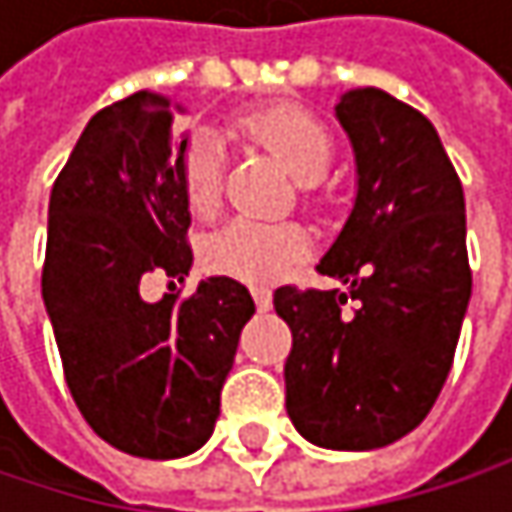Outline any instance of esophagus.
<instances>
[{"label":"esophagus","mask_w":512,"mask_h":512,"mask_svg":"<svg viewBox=\"0 0 512 512\" xmlns=\"http://www.w3.org/2000/svg\"><path fill=\"white\" fill-rule=\"evenodd\" d=\"M252 296H255V305L260 311H266L272 305V290L266 284H252Z\"/></svg>","instance_id":"esophagus-1"}]
</instances>
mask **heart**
I'll return each mask as SVG.
<instances>
[{
    "mask_svg": "<svg viewBox=\"0 0 512 512\" xmlns=\"http://www.w3.org/2000/svg\"><path fill=\"white\" fill-rule=\"evenodd\" d=\"M231 130L275 156L287 171L299 177L302 195L317 189V177L329 168L335 142L326 124L293 100H275L237 112ZM225 156L222 148L198 136L180 156L183 198L192 216L213 219L222 207ZM204 260L210 269L237 275L246 281H266L281 275L290 263L308 252V234L296 222H255L234 219L204 240Z\"/></svg>",
    "mask_w": 512,
    "mask_h": 512,
    "instance_id": "obj_1",
    "label": "heart"
}]
</instances>
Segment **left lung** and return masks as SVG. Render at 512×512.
Returning <instances> with one entry per match:
<instances>
[{
  "label": "left lung",
  "mask_w": 512,
  "mask_h": 512,
  "mask_svg": "<svg viewBox=\"0 0 512 512\" xmlns=\"http://www.w3.org/2000/svg\"><path fill=\"white\" fill-rule=\"evenodd\" d=\"M335 112L356 151L358 195L317 272L341 287L284 284L272 302L293 332V427L320 448L370 451L412 433L451 373L471 296L465 198L436 127L409 103L356 88Z\"/></svg>",
  "instance_id": "8db88e82"
}]
</instances>
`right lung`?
<instances>
[{
	"label": "right lung",
	"instance_id": "add662e5",
	"mask_svg": "<svg viewBox=\"0 0 512 512\" xmlns=\"http://www.w3.org/2000/svg\"><path fill=\"white\" fill-rule=\"evenodd\" d=\"M183 151L171 100L136 91L88 121L50 195L41 290L64 382L103 442L145 460H177L210 439L255 314L228 275L192 296L139 293L148 275L183 281L192 266Z\"/></svg>",
	"mask_w": 512,
	"mask_h": 512
}]
</instances>
